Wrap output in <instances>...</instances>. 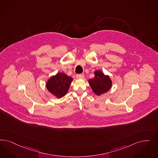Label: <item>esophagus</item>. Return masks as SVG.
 <instances>
[{
	"mask_svg": "<svg viewBox=\"0 0 158 158\" xmlns=\"http://www.w3.org/2000/svg\"><path fill=\"white\" fill-rule=\"evenodd\" d=\"M76 77H77V78H78V79H83V78H84V77H85V75H84L83 73H82V74H77V75H76Z\"/></svg>",
	"mask_w": 158,
	"mask_h": 158,
	"instance_id": "esophagus-1",
	"label": "esophagus"
}]
</instances>
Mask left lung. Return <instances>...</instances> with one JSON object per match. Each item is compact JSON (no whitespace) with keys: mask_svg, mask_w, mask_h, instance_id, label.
Here are the masks:
<instances>
[{"mask_svg":"<svg viewBox=\"0 0 158 158\" xmlns=\"http://www.w3.org/2000/svg\"><path fill=\"white\" fill-rule=\"evenodd\" d=\"M95 77L89 79L91 88L96 95H102L108 92L112 88V82L108 75H105L101 70H96Z\"/></svg>","mask_w":158,"mask_h":158,"instance_id":"1","label":"left lung"}]
</instances>
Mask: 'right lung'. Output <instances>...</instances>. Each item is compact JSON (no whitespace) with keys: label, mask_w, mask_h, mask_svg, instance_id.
Listing matches in <instances>:
<instances>
[{"label":"right lung","mask_w":158,"mask_h":158,"mask_svg":"<svg viewBox=\"0 0 158 158\" xmlns=\"http://www.w3.org/2000/svg\"><path fill=\"white\" fill-rule=\"evenodd\" d=\"M73 78L64 73H57L47 81L46 88L52 95L59 99L66 95L69 90Z\"/></svg>","instance_id":"add662e5"}]
</instances>
